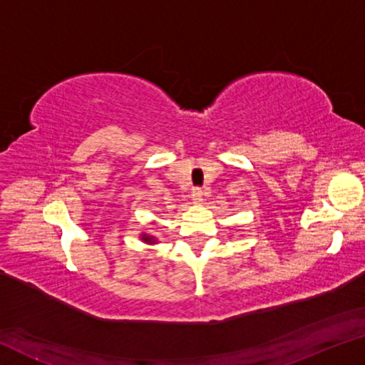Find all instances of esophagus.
Listing matches in <instances>:
<instances>
[{"label":"esophagus","mask_w":365,"mask_h":365,"mask_svg":"<svg viewBox=\"0 0 365 365\" xmlns=\"http://www.w3.org/2000/svg\"><path fill=\"white\" fill-rule=\"evenodd\" d=\"M191 197H193V201L200 202L202 201V197H205V191L201 188H193V191H191Z\"/></svg>","instance_id":"esophagus-1"}]
</instances>
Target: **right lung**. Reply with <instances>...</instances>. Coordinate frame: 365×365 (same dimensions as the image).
<instances>
[{
    "mask_svg": "<svg viewBox=\"0 0 365 365\" xmlns=\"http://www.w3.org/2000/svg\"><path fill=\"white\" fill-rule=\"evenodd\" d=\"M141 240H143V242H145V243H148V245H154V243L158 242L156 238L151 237V235H146V233L141 235Z\"/></svg>",
    "mask_w": 365,
    "mask_h": 365,
    "instance_id": "obj_1",
    "label": "right lung"
}]
</instances>
